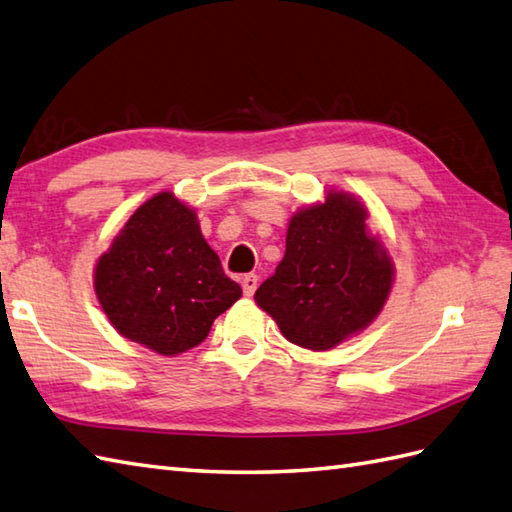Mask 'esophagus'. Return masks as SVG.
<instances>
[{
  "label": "esophagus",
  "mask_w": 512,
  "mask_h": 512,
  "mask_svg": "<svg viewBox=\"0 0 512 512\" xmlns=\"http://www.w3.org/2000/svg\"><path fill=\"white\" fill-rule=\"evenodd\" d=\"M257 283H259V277H257V275H244V277H242L244 296H253L255 290H257Z\"/></svg>",
  "instance_id": "34e87169"
}]
</instances>
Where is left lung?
<instances>
[{
	"mask_svg": "<svg viewBox=\"0 0 512 512\" xmlns=\"http://www.w3.org/2000/svg\"><path fill=\"white\" fill-rule=\"evenodd\" d=\"M366 220L364 202L342 189L290 218L285 255L255 303L296 347L329 351L382 314L395 264Z\"/></svg>",
	"mask_w": 512,
	"mask_h": 512,
	"instance_id": "left-lung-1",
	"label": "left lung"
}]
</instances>
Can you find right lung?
Segmentation results:
<instances>
[{
	"instance_id": "obj_1",
	"label": "right lung",
	"mask_w": 512,
	"mask_h": 512,
	"mask_svg": "<svg viewBox=\"0 0 512 512\" xmlns=\"http://www.w3.org/2000/svg\"><path fill=\"white\" fill-rule=\"evenodd\" d=\"M93 290L117 334L168 358L198 347L242 296L202 237L196 209L172 192L128 218L95 261Z\"/></svg>"
}]
</instances>
